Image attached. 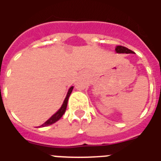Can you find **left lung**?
Returning a JSON list of instances; mask_svg holds the SVG:
<instances>
[{
	"label": "left lung",
	"instance_id": "8db88e82",
	"mask_svg": "<svg viewBox=\"0 0 161 161\" xmlns=\"http://www.w3.org/2000/svg\"><path fill=\"white\" fill-rule=\"evenodd\" d=\"M115 50L118 53H134V52L130 50V49H127V48L124 46H121V45H118V46L116 47Z\"/></svg>",
	"mask_w": 161,
	"mask_h": 161
}]
</instances>
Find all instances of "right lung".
<instances>
[{"instance_id": "obj_1", "label": "right lung", "mask_w": 161, "mask_h": 161, "mask_svg": "<svg viewBox=\"0 0 161 161\" xmlns=\"http://www.w3.org/2000/svg\"><path fill=\"white\" fill-rule=\"evenodd\" d=\"M73 88H74V87L72 86V87L69 89V92H68V93H67V96H66V97H65L64 101V103H63V105L61 106V108L58 109V112H56V113H54V114H53V116H52V117H51L49 120H48V121H45V122H44L43 125H41L40 126L44 127V126H49V125H52V124L54 123V122H56L57 121H58V120H59V119L62 117V116L64 114L65 111H66V108H67L68 100H69V96H70V94H71L72 91H73Z\"/></svg>"}]
</instances>
